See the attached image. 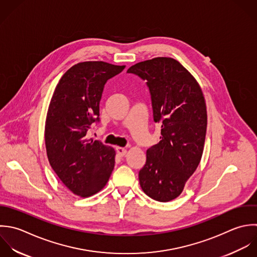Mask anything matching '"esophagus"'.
Here are the masks:
<instances>
[{
  "mask_svg": "<svg viewBox=\"0 0 257 257\" xmlns=\"http://www.w3.org/2000/svg\"><path fill=\"white\" fill-rule=\"evenodd\" d=\"M116 151H117V154L119 155V157H123L127 153V150L125 148H122V147H117Z\"/></svg>",
  "mask_w": 257,
  "mask_h": 257,
  "instance_id": "esophagus-1",
  "label": "esophagus"
}]
</instances>
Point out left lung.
<instances>
[{
	"label": "left lung",
	"instance_id": "8db88e82",
	"mask_svg": "<svg viewBox=\"0 0 257 257\" xmlns=\"http://www.w3.org/2000/svg\"><path fill=\"white\" fill-rule=\"evenodd\" d=\"M127 72L147 81L154 121L161 125V140L147 150L139 172L140 186L150 198L168 202L182 193L200 163L207 128L204 95L193 75L170 57L139 62Z\"/></svg>",
	"mask_w": 257,
	"mask_h": 257
}]
</instances>
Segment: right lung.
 I'll use <instances>...</instances> for the list:
<instances>
[{
	"label": "right lung",
	"instance_id": "right-lung-1",
	"mask_svg": "<svg viewBox=\"0 0 257 257\" xmlns=\"http://www.w3.org/2000/svg\"><path fill=\"white\" fill-rule=\"evenodd\" d=\"M124 68L103 61L75 64L51 98L45 123L48 160L64 185L80 197L102 190L114 169V148L87 138V132L99 120L105 83Z\"/></svg>",
	"mask_w": 257,
	"mask_h": 257
}]
</instances>
